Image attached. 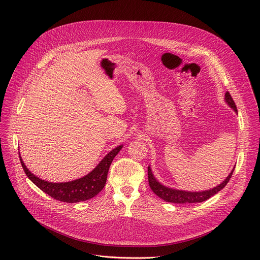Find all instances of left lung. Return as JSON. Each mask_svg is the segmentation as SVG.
<instances>
[{"label":"left lung","mask_w":260,"mask_h":260,"mask_svg":"<svg viewBox=\"0 0 260 260\" xmlns=\"http://www.w3.org/2000/svg\"><path fill=\"white\" fill-rule=\"evenodd\" d=\"M225 102L228 103V105L233 108L236 112L238 113L237 110V106L231 95V93L228 91L225 93ZM235 168L233 169V171L230 173V175L226 177V179L222 182L221 184H219L218 186L209 189V190H205V191H184V190H178V189H173V188H169L166 187L165 185L160 184L155 177L152 174V171L150 169V167H148V182H149V186L152 189V191L159 197L161 200L169 202V203H175V204H194V203H202L205 202L207 200H209L211 197L215 196L217 192H219L222 188L225 187V185L229 183L230 179L233 176Z\"/></svg>","instance_id":"8db88e82"}]
</instances>
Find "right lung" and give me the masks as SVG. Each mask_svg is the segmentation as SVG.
<instances>
[{
	"label": "right lung",
	"mask_w": 260,
	"mask_h": 260,
	"mask_svg": "<svg viewBox=\"0 0 260 260\" xmlns=\"http://www.w3.org/2000/svg\"><path fill=\"white\" fill-rule=\"evenodd\" d=\"M121 148L122 145L110 151L88 175L80 179L64 183H52L38 178L28 171L20 156L19 158L25 175L42 191L47 193L52 199L63 203H79L90 200L101 192L106 184L111 162L113 161L114 157L121 150Z\"/></svg>",
	"instance_id": "obj_1"
}]
</instances>
